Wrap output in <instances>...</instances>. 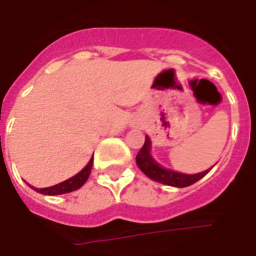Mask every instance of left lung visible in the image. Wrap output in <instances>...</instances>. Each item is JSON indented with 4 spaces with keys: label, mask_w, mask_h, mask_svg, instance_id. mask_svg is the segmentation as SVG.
I'll return each instance as SVG.
<instances>
[{
    "label": "left lung",
    "mask_w": 256,
    "mask_h": 256,
    "mask_svg": "<svg viewBox=\"0 0 256 256\" xmlns=\"http://www.w3.org/2000/svg\"><path fill=\"white\" fill-rule=\"evenodd\" d=\"M136 162H137V166L140 167V170L144 172L146 177H150V180H154L156 182L170 185V186H177V188H185V186L198 182L200 178H203L212 168L211 167L210 170L198 172V174H182V172H172V170L162 167L150 156V140L148 136L145 137L142 148L138 150V154L136 156Z\"/></svg>",
    "instance_id": "1"
}]
</instances>
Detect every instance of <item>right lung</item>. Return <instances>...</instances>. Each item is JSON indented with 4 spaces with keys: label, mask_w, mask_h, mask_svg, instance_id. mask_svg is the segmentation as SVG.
<instances>
[{
    "label": "right lung",
    "mask_w": 256,
    "mask_h": 256,
    "mask_svg": "<svg viewBox=\"0 0 256 256\" xmlns=\"http://www.w3.org/2000/svg\"><path fill=\"white\" fill-rule=\"evenodd\" d=\"M92 166H93V159H90L89 163L84 166V170H80V172L76 174V176H74L67 181H63V182L58 184V185H53V186H49V188H31L36 190V192L42 193V194H49V196H54V194H64V193H70L72 192V190H76L79 189L82 185H84L86 181H88V178L90 176V172H92Z\"/></svg>",
    "instance_id": "add662e5"
}]
</instances>
